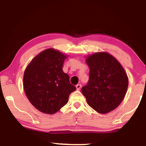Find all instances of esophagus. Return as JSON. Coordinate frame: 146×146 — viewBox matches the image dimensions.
<instances>
[{
  "mask_svg": "<svg viewBox=\"0 0 146 146\" xmlns=\"http://www.w3.org/2000/svg\"><path fill=\"white\" fill-rule=\"evenodd\" d=\"M76 89H77V90H80V89H81V87H82V86H81L80 84H78V85H76Z\"/></svg>",
  "mask_w": 146,
  "mask_h": 146,
  "instance_id": "1",
  "label": "esophagus"
}]
</instances>
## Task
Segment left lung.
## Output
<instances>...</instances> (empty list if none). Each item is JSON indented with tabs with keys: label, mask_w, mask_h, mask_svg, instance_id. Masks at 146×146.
Returning <instances> with one entry per match:
<instances>
[{
	"label": "left lung",
	"mask_w": 146,
	"mask_h": 146,
	"mask_svg": "<svg viewBox=\"0 0 146 146\" xmlns=\"http://www.w3.org/2000/svg\"><path fill=\"white\" fill-rule=\"evenodd\" d=\"M90 69L87 86L82 88L87 104L98 113H109L119 106L126 95L129 79L120 62L102 51L87 56Z\"/></svg>",
	"instance_id": "left-lung-1"
}]
</instances>
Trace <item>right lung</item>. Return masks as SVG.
Segmentation results:
<instances>
[{
	"mask_svg": "<svg viewBox=\"0 0 146 146\" xmlns=\"http://www.w3.org/2000/svg\"><path fill=\"white\" fill-rule=\"evenodd\" d=\"M67 56L53 48L38 53L26 67L23 75L25 93L38 110L53 114L67 104L76 88L62 70Z\"/></svg>",
	"mask_w": 146,
	"mask_h": 146,
	"instance_id": "add662e5",
	"label": "right lung"
}]
</instances>
